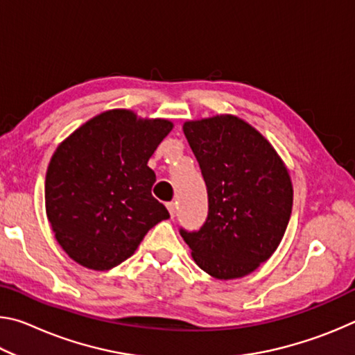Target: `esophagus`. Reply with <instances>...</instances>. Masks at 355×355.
Returning <instances> with one entry per match:
<instances>
[{"instance_id": "obj_1", "label": "esophagus", "mask_w": 355, "mask_h": 355, "mask_svg": "<svg viewBox=\"0 0 355 355\" xmlns=\"http://www.w3.org/2000/svg\"><path fill=\"white\" fill-rule=\"evenodd\" d=\"M167 209H169V213H171L172 218H175V214H177V203L169 202V203H167Z\"/></svg>"}]
</instances>
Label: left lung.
<instances>
[{"label":"left lung","instance_id":"left-lung-1","mask_svg":"<svg viewBox=\"0 0 355 355\" xmlns=\"http://www.w3.org/2000/svg\"><path fill=\"white\" fill-rule=\"evenodd\" d=\"M200 166L208 216L199 230L180 228L192 258L216 279H238L274 254L286 230L293 186L271 144L244 120L218 116L186 122Z\"/></svg>","mask_w":355,"mask_h":355}]
</instances>
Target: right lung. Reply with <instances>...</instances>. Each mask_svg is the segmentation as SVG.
Here are the masks:
<instances>
[{"mask_svg":"<svg viewBox=\"0 0 355 355\" xmlns=\"http://www.w3.org/2000/svg\"><path fill=\"white\" fill-rule=\"evenodd\" d=\"M169 120H137L114 110L89 120L56 148L45 178V205L58 243L95 271L135 254L150 228L169 218L152 196L147 166L171 133Z\"/></svg>","mask_w":355,"mask_h":355,"instance_id":"obj_1","label":"right lung"}]
</instances>
